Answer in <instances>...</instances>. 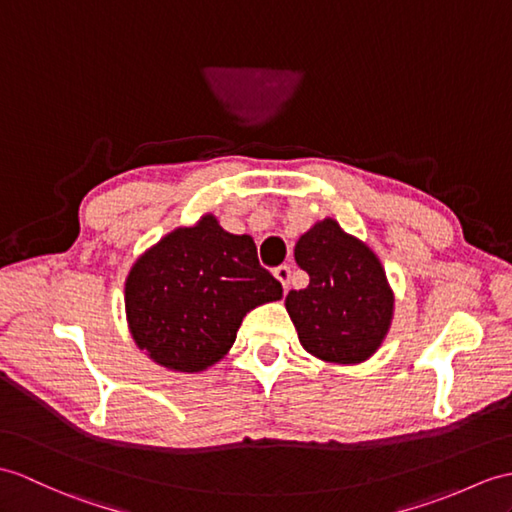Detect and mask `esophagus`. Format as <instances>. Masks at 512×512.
Returning <instances> with one entry per match:
<instances>
[{
  "mask_svg": "<svg viewBox=\"0 0 512 512\" xmlns=\"http://www.w3.org/2000/svg\"><path fill=\"white\" fill-rule=\"evenodd\" d=\"M272 275H275V279L281 283L283 292H288V288H290V266H279V268H275Z\"/></svg>",
  "mask_w": 512,
  "mask_h": 512,
  "instance_id": "1",
  "label": "esophagus"
}]
</instances>
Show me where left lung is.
<instances>
[{"label": "left lung", "mask_w": 512, "mask_h": 512, "mask_svg": "<svg viewBox=\"0 0 512 512\" xmlns=\"http://www.w3.org/2000/svg\"><path fill=\"white\" fill-rule=\"evenodd\" d=\"M294 259L310 275L305 290L285 296L301 347L329 364L366 362L382 347L395 314L382 261L334 218L314 222L299 237Z\"/></svg>", "instance_id": "left-lung-1"}]
</instances>
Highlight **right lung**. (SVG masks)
<instances>
[{"label": "right lung", "mask_w": 512, "mask_h": 512, "mask_svg": "<svg viewBox=\"0 0 512 512\" xmlns=\"http://www.w3.org/2000/svg\"><path fill=\"white\" fill-rule=\"evenodd\" d=\"M281 294L253 237L224 231L205 213L135 259L124 283L126 323L154 364L200 373L229 353L248 312Z\"/></svg>", "instance_id": "1"}]
</instances>
